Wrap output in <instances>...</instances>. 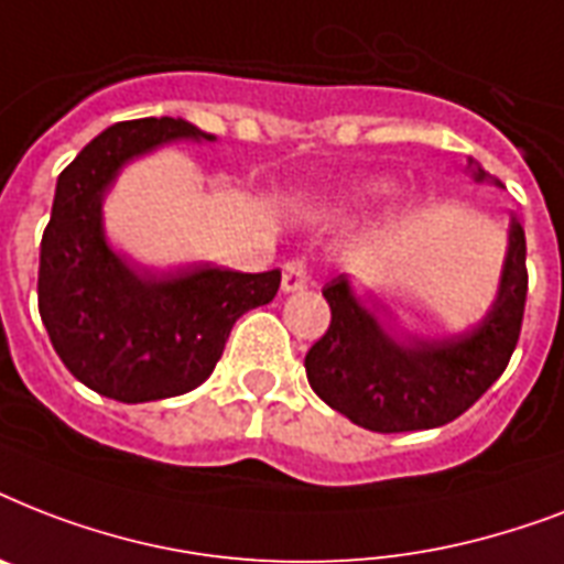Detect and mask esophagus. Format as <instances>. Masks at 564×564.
<instances>
[{"instance_id":"34e87169","label":"esophagus","mask_w":564,"mask_h":564,"mask_svg":"<svg viewBox=\"0 0 564 564\" xmlns=\"http://www.w3.org/2000/svg\"><path fill=\"white\" fill-rule=\"evenodd\" d=\"M310 283V265L307 260H290V263H283V292H299L304 290Z\"/></svg>"}]
</instances>
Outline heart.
Wrapping results in <instances>:
<instances>
[{"label":"heart","instance_id":"b5f03b06","mask_svg":"<svg viewBox=\"0 0 564 564\" xmlns=\"http://www.w3.org/2000/svg\"><path fill=\"white\" fill-rule=\"evenodd\" d=\"M389 193H392V187H386V184H383V187L369 189V198H371V202H375V198H383V195H389Z\"/></svg>","mask_w":564,"mask_h":564}]
</instances>
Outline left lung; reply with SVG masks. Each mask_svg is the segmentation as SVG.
<instances>
[{"label": "left lung", "instance_id": "left-lung-1", "mask_svg": "<svg viewBox=\"0 0 564 564\" xmlns=\"http://www.w3.org/2000/svg\"><path fill=\"white\" fill-rule=\"evenodd\" d=\"M474 181L489 172L474 166ZM330 327L304 357L313 392L345 419L375 433L433 430L459 419L489 389L516 351L527 304V239L512 219L498 299L480 325L454 339L398 343L354 299L345 274L327 283Z\"/></svg>", "mask_w": 564, "mask_h": 564}]
</instances>
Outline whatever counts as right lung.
Returning a JSON list of instances; mask_svg holds the SVG:
<instances>
[{
	"instance_id": "right-lung-1",
	"label": "right lung",
	"mask_w": 564,
	"mask_h": 564,
	"mask_svg": "<svg viewBox=\"0 0 564 564\" xmlns=\"http://www.w3.org/2000/svg\"><path fill=\"white\" fill-rule=\"evenodd\" d=\"M172 140H216L184 119L117 122L57 178L40 242L37 304L61 362L93 392L122 403L175 398L216 369L230 327L278 295L281 272L198 263L137 272L108 246L101 202L119 170Z\"/></svg>"
}]
</instances>
